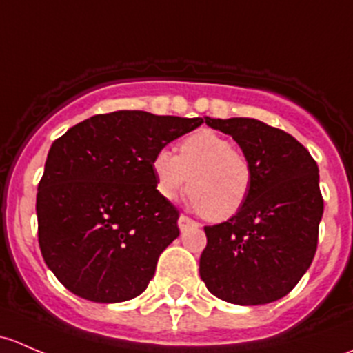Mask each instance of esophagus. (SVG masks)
I'll return each instance as SVG.
<instances>
[{"instance_id":"34e87169","label":"esophagus","mask_w":353,"mask_h":353,"mask_svg":"<svg viewBox=\"0 0 353 353\" xmlns=\"http://www.w3.org/2000/svg\"><path fill=\"white\" fill-rule=\"evenodd\" d=\"M177 225H179V229H181V230H186V229H190V227L198 225V223L194 222L193 219H190V216L181 215V216H179V220H177Z\"/></svg>"}]
</instances>
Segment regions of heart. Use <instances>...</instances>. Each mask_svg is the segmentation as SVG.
<instances>
[{"label":"heart","instance_id":"b5f03b06","mask_svg":"<svg viewBox=\"0 0 353 353\" xmlns=\"http://www.w3.org/2000/svg\"><path fill=\"white\" fill-rule=\"evenodd\" d=\"M155 188L174 199L190 183V203L210 220H227L241 212L252 188L251 163L222 134L191 133L179 143V155L162 148L152 159Z\"/></svg>","mask_w":353,"mask_h":353}]
</instances>
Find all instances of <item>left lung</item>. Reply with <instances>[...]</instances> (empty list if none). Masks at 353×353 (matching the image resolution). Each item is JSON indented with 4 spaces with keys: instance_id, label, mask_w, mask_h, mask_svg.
I'll use <instances>...</instances> for the list:
<instances>
[{
    "instance_id": "obj_1",
    "label": "left lung",
    "mask_w": 353,
    "mask_h": 353,
    "mask_svg": "<svg viewBox=\"0 0 353 353\" xmlns=\"http://www.w3.org/2000/svg\"><path fill=\"white\" fill-rule=\"evenodd\" d=\"M206 124L237 141L252 188L239 213L205 227L199 276L230 304H270L297 285L316 254L325 206L318 163L292 134L258 119L206 117Z\"/></svg>"
}]
</instances>
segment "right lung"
Wrapping results in <instances>:
<instances>
[{"instance_id":"obj_1","label":"right lung","mask_w":353,"mask_h":353,"mask_svg":"<svg viewBox=\"0 0 353 353\" xmlns=\"http://www.w3.org/2000/svg\"><path fill=\"white\" fill-rule=\"evenodd\" d=\"M201 123L116 110L51 145L35 203L39 245L68 290L114 304L147 288L159 256L179 236V212L157 191L152 159Z\"/></svg>"}]
</instances>
